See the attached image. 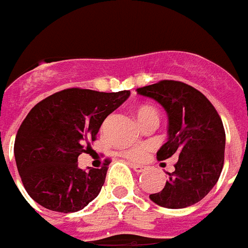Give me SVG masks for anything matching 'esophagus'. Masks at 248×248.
<instances>
[{
	"mask_svg": "<svg viewBox=\"0 0 248 248\" xmlns=\"http://www.w3.org/2000/svg\"><path fill=\"white\" fill-rule=\"evenodd\" d=\"M132 168L136 173H143L144 170H146V166H142V165H137V164H132Z\"/></svg>",
	"mask_w": 248,
	"mask_h": 248,
	"instance_id": "34e87169",
	"label": "esophagus"
}]
</instances>
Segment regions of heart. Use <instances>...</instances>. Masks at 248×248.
I'll return each instance as SVG.
<instances>
[{
  "instance_id": "1",
  "label": "heart",
  "mask_w": 248,
  "mask_h": 248,
  "mask_svg": "<svg viewBox=\"0 0 248 248\" xmlns=\"http://www.w3.org/2000/svg\"><path fill=\"white\" fill-rule=\"evenodd\" d=\"M136 114L138 119H140V122H142L143 119H146L150 115H157V111L151 105H140V106L136 108ZM150 148L151 147L147 143L136 144V146H132V147L124 150L123 155L130 158V160H134V161H142L148 154V151H150Z\"/></svg>"
}]
</instances>
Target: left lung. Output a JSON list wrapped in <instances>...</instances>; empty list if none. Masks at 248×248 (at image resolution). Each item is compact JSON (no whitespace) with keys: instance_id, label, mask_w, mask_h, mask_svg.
<instances>
[{"instance_id":"1","label":"left lung","mask_w":248,"mask_h":248,"mask_svg":"<svg viewBox=\"0 0 248 248\" xmlns=\"http://www.w3.org/2000/svg\"><path fill=\"white\" fill-rule=\"evenodd\" d=\"M157 101L169 116V138L157 151L158 160L177 156L175 170L165 187L150 199L168 209L195 205L217 184L224 165L225 130L217 108L205 94L178 80H160L137 88Z\"/></svg>"}]
</instances>
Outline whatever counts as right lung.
Listing matches in <instances>:
<instances>
[{
    "label": "right lung",
    "instance_id": "1",
    "mask_svg": "<svg viewBox=\"0 0 248 248\" xmlns=\"http://www.w3.org/2000/svg\"><path fill=\"white\" fill-rule=\"evenodd\" d=\"M130 91L97 92L68 88L35 105L17 130L14 154L25 191L35 202L57 213H75L97 197L110 158L100 169L78 166L91 150L108 115Z\"/></svg>",
    "mask_w": 248,
    "mask_h": 248
}]
</instances>
